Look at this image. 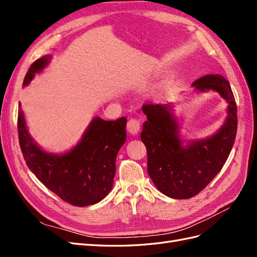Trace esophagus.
Here are the masks:
<instances>
[{
  "instance_id": "34e87169",
  "label": "esophagus",
  "mask_w": 257,
  "mask_h": 257,
  "mask_svg": "<svg viewBox=\"0 0 257 257\" xmlns=\"http://www.w3.org/2000/svg\"><path fill=\"white\" fill-rule=\"evenodd\" d=\"M127 132L132 135H136L141 130V123L137 119H130L126 124Z\"/></svg>"
}]
</instances>
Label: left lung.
I'll use <instances>...</instances> for the list:
<instances>
[{
    "instance_id": "8db88e82",
    "label": "left lung",
    "mask_w": 257,
    "mask_h": 257,
    "mask_svg": "<svg viewBox=\"0 0 257 257\" xmlns=\"http://www.w3.org/2000/svg\"><path fill=\"white\" fill-rule=\"evenodd\" d=\"M198 91H216L226 100L227 118L216 133L183 146L173 105L145 104L147 121L141 138L147 148L148 174L157 189L175 199H188L204 190L220 173L237 134V105L229 82L209 74L193 82Z\"/></svg>"
}]
</instances>
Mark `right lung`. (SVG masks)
Instances as JSON below:
<instances>
[{"instance_id":"right-lung-1","label":"right lung","mask_w":257,"mask_h":257,"mask_svg":"<svg viewBox=\"0 0 257 257\" xmlns=\"http://www.w3.org/2000/svg\"><path fill=\"white\" fill-rule=\"evenodd\" d=\"M50 56L36 60L30 66L23 87L49 63ZM18 110V136L23 158L46 188L66 203L85 207L104 199L110 192L115 175V159L126 141V118L105 121L95 116L81 141L64 154L41 149L29 134L25 114Z\"/></svg>"}]
</instances>
